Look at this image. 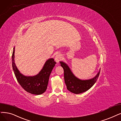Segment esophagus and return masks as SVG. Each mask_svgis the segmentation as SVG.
Segmentation results:
<instances>
[{
	"label": "esophagus",
	"mask_w": 121,
	"mask_h": 121,
	"mask_svg": "<svg viewBox=\"0 0 121 121\" xmlns=\"http://www.w3.org/2000/svg\"><path fill=\"white\" fill-rule=\"evenodd\" d=\"M60 59H61V56H60V54L56 55V56H55V60L57 62V63H59L60 60Z\"/></svg>",
	"instance_id": "esophagus-1"
}]
</instances>
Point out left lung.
Wrapping results in <instances>:
<instances>
[{
  "mask_svg": "<svg viewBox=\"0 0 121 121\" xmlns=\"http://www.w3.org/2000/svg\"><path fill=\"white\" fill-rule=\"evenodd\" d=\"M60 62L64 70V79L66 88L71 92L74 94H80L89 90L95 83L100 74V69L92 78L82 80L74 75L65 62L62 61Z\"/></svg>",
  "mask_w": 121,
  "mask_h": 121,
  "instance_id": "1",
  "label": "left lung"
}]
</instances>
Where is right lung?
Instances as JSON below:
<instances>
[{
  "label": "right lung",
  "mask_w": 121,
  "mask_h": 121,
  "mask_svg": "<svg viewBox=\"0 0 121 121\" xmlns=\"http://www.w3.org/2000/svg\"><path fill=\"white\" fill-rule=\"evenodd\" d=\"M15 47L12 56V67L16 78L22 87L28 92L35 95H41L46 91L51 72L56 64L53 58L48 59L39 73L34 76H25L17 69L14 60Z\"/></svg>",
  "instance_id": "add662e5"
}]
</instances>
